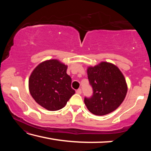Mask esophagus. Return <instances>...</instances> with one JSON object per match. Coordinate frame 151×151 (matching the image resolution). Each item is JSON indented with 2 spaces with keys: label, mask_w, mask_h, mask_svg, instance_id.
<instances>
[{
  "label": "esophagus",
  "mask_w": 151,
  "mask_h": 151,
  "mask_svg": "<svg viewBox=\"0 0 151 151\" xmlns=\"http://www.w3.org/2000/svg\"><path fill=\"white\" fill-rule=\"evenodd\" d=\"M76 93H77V94H81L82 93V91H81V88H79V89H78V90H76Z\"/></svg>",
  "instance_id": "34e87169"
}]
</instances>
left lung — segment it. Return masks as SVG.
Instances as JSON below:
<instances>
[{
    "label": "left lung",
    "mask_w": 151,
    "mask_h": 151,
    "mask_svg": "<svg viewBox=\"0 0 151 151\" xmlns=\"http://www.w3.org/2000/svg\"><path fill=\"white\" fill-rule=\"evenodd\" d=\"M88 78L93 90L85 104L91 113L103 116L115 111L123 102L127 93L124 76L113 64L101 62L87 68Z\"/></svg>",
    "instance_id": "obj_1"
}]
</instances>
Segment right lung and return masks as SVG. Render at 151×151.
Instances as JSON below:
<instances>
[{
	"mask_svg": "<svg viewBox=\"0 0 151 151\" xmlns=\"http://www.w3.org/2000/svg\"><path fill=\"white\" fill-rule=\"evenodd\" d=\"M67 66L57 59L40 63L29 80L30 93L37 103L48 111L63 109L75 91L71 88Z\"/></svg>",
	"mask_w": 151,
	"mask_h": 151,
	"instance_id": "obj_1",
	"label": "right lung"
}]
</instances>
